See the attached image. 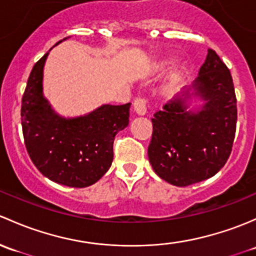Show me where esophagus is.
Here are the masks:
<instances>
[{
    "label": "esophagus",
    "mask_w": 256,
    "mask_h": 256,
    "mask_svg": "<svg viewBox=\"0 0 256 256\" xmlns=\"http://www.w3.org/2000/svg\"><path fill=\"white\" fill-rule=\"evenodd\" d=\"M134 112L138 116H144L146 113V101L144 98H136L133 104Z\"/></svg>",
    "instance_id": "1"
}]
</instances>
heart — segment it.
<instances>
[{
	"mask_svg": "<svg viewBox=\"0 0 256 256\" xmlns=\"http://www.w3.org/2000/svg\"><path fill=\"white\" fill-rule=\"evenodd\" d=\"M168 64V62H164V64L160 65L159 68H164V66H166ZM180 78H181V72H180V70H175V71H172V72H171V75H170V80H171V82H176V81L180 80Z\"/></svg>",
	"mask_w": 256,
	"mask_h": 256,
	"instance_id": "heart-1",
	"label": "heart"
}]
</instances>
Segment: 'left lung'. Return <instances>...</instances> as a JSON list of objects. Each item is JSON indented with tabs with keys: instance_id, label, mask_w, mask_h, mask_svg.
<instances>
[{
	"instance_id": "1",
	"label": "left lung",
	"mask_w": 256,
	"mask_h": 256,
	"mask_svg": "<svg viewBox=\"0 0 256 256\" xmlns=\"http://www.w3.org/2000/svg\"><path fill=\"white\" fill-rule=\"evenodd\" d=\"M192 96L204 104L188 111ZM148 148L155 174L174 186H188L214 176L230 155L236 127V98L230 71L208 49L192 86L154 113Z\"/></svg>"
}]
</instances>
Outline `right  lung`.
Returning <instances> with one entry per match:
<instances>
[{
    "instance_id": "right-lung-1",
    "label": "right lung",
    "mask_w": 256,
    "mask_h": 256,
    "mask_svg": "<svg viewBox=\"0 0 256 256\" xmlns=\"http://www.w3.org/2000/svg\"><path fill=\"white\" fill-rule=\"evenodd\" d=\"M48 54L36 62L23 94L20 120L26 148L49 180L69 187L91 186L112 165L113 140L128 126L130 104H102L85 116L62 117L43 94Z\"/></svg>"
}]
</instances>
